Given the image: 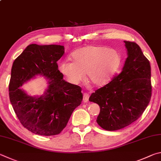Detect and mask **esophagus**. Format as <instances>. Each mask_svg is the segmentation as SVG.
Returning <instances> with one entry per match:
<instances>
[{
    "label": "esophagus",
    "mask_w": 161,
    "mask_h": 161,
    "mask_svg": "<svg viewBox=\"0 0 161 161\" xmlns=\"http://www.w3.org/2000/svg\"><path fill=\"white\" fill-rule=\"evenodd\" d=\"M89 97H90V95L88 92H85V93H83V101L85 103H87L89 100Z\"/></svg>",
    "instance_id": "obj_1"
}]
</instances>
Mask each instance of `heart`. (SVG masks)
Segmentation results:
<instances>
[{"label":"heart","mask_w":161,"mask_h":161,"mask_svg":"<svg viewBox=\"0 0 161 161\" xmlns=\"http://www.w3.org/2000/svg\"><path fill=\"white\" fill-rule=\"evenodd\" d=\"M73 62L64 61L59 65L60 71L73 84L85 78L92 85L103 87L110 81L122 64L118 52L103 46H88L75 50L71 56Z\"/></svg>","instance_id":"heart-1"}]
</instances>
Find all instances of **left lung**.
<instances>
[{
	"label": "left lung",
	"mask_w": 161,
	"mask_h": 161,
	"mask_svg": "<svg viewBox=\"0 0 161 161\" xmlns=\"http://www.w3.org/2000/svg\"><path fill=\"white\" fill-rule=\"evenodd\" d=\"M124 42L128 57L122 72L89 98L100 106L97 122L108 131L125 128L139 119L152 94L150 62L136 43Z\"/></svg>",
	"instance_id": "8db88e82"
}]
</instances>
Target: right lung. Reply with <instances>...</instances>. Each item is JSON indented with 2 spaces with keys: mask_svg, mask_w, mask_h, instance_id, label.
<instances>
[{
  "mask_svg": "<svg viewBox=\"0 0 161 161\" xmlns=\"http://www.w3.org/2000/svg\"><path fill=\"white\" fill-rule=\"evenodd\" d=\"M64 53L61 45L30 44L14 61L9 83L11 105L22 125L42 136L60 134L83 100L80 86L65 81L57 61ZM36 75L49 79L44 96H27L20 87Z\"/></svg>",
  "mask_w": 161,
  "mask_h": 161,
  "instance_id": "add662e5",
  "label": "right lung"
}]
</instances>
